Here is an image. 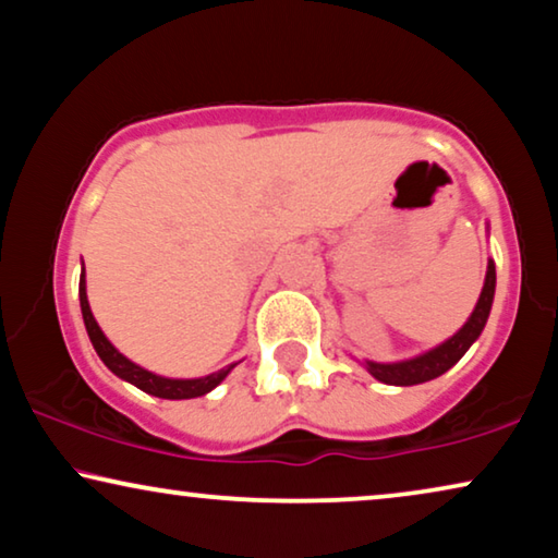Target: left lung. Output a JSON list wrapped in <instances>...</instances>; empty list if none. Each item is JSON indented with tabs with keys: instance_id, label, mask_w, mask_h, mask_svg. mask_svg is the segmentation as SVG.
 I'll use <instances>...</instances> for the list:
<instances>
[{
	"instance_id": "8db88e82",
	"label": "left lung",
	"mask_w": 558,
	"mask_h": 558,
	"mask_svg": "<svg viewBox=\"0 0 558 558\" xmlns=\"http://www.w3.org/2000/svg\"><path fill=\"white\" fill-rule=\"evenodd\" d=\"M493 299H495V263L489 259L485 286H482L477 306H474L470 322H466L462 329L454 333V337L447 339L436 349H430V352H426V354L413 356V360L392 362V365L367 362L369 375L385 385H418V383H428V380H434V377L444 375L447 369H451L459 360H462L466 349L474 344V339H477L482 329H485L489 308H493Z\"/></svg>"
}]
</instances>
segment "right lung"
Returning <instances> with one entry per match:
<instances>
[{"label":"right lung","instance_id":"add662e5","mask_svg":"<svg viewBox=\"0 0 558 558\" xmlns=\"http://www.w3.org/2000/svg\"><path fill=\"white\" fill-rule=\"evenodd\" d=\"M78 299H81V314H84V324H86V331H88V339H92V344L96 349V354L101 356V362L107 365L111 373L117 377H122V380H128L135 385V388L150 392L155 398H166V400H185V398H198V396H206V392L217 388V385L225 380V377L232 373L234 365H229L225 369H219V373L214 375H206V377H198V380H170V377H160V375H153L147 373V369L137 367L135 362H130L128 356L119 354L114 347H111V341L104 337V331L99 329V324H96V318L92 314V308H88V299H86V280H84V272H81V283H78Z\"/></svg>","mask_w":558,"mask_h":558}]
</instances>
